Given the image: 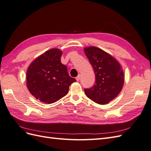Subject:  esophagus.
<instances>
[{"label":"esophagus","instance_id":"obj_1","mask_svg":"<svg viewBox=\"0 0 151 151\" xmlns=\"http://www.w3.org/2000/svg\"><path fill=\"white\" fill-rule=\"evenodd\" d=\"M80 78H81L80 75H78V76H77L76 77V79L77 81H79L80 80Z\"/></svg>","mask_w":151,"mask_h":151}]
</instances>
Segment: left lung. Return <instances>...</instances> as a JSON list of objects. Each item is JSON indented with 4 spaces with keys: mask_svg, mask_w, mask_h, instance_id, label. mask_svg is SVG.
<instances>
[{
    "mask_svg": "<svg viewBox=\"0 0 151 151\" xmlns=\"http://www.w3.org/2000/svg\"><path fill=\"white\" fill-rule=\"evenodd\" d=\"M96 77L95 84L84 89L86 95L99 104L109 103L120 93L124 83V74L120 63L110 55L95 47L84 48Z\"/></svg>",
    "mask_w": 151,
    "mask_h": 151,
    "instance_id": "obj_1",
    "label": "left lung"
}]
</instances>
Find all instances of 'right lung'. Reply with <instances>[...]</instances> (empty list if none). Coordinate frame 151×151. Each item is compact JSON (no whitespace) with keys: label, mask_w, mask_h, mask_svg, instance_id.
<instances>
[{"label":"right lung","mask_w":151,"mask_h":151,"mask_svg":"<svg viewBox=\"0 0 151 151\" xmlns=\"http://www.w3.org/2000/svg\"><path fill=\"white\" fill-rule=\"evenodd\" d=\"M62 54L60 50L50 49L36 58L27 70V88L32 95L43 103L58 101L76 81L68 75L67 66L61 63Z\"/></svg>","instance_id":"add662e5"}]
</instances>
